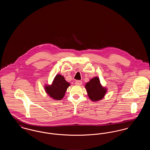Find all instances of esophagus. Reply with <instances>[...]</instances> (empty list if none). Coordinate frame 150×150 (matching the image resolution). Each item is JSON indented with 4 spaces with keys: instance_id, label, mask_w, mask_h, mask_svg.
I'll return each instance as SVG.
<instances>
[{
    "instance_id": "34e87169",
    "label": "esophagus",
    "mask_w": 150,
    "mask_h": 150,
    "mask_svg": "<svg viewBox=\"0 0 150 150\" xmlns=\"http://www.w3.org/2000/svg\"><path fill=\"white\" fill-rule=\"evenodd\" d=\"M75 84L77 86H81L82 84V81L81 80H76L75 81Z\"/></svg>"
}]
</instances>
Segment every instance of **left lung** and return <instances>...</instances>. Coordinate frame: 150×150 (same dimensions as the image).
Listing matches in <instances>:
<instances>
[{"instance_id":"left-lung-1","label":"left lung","mask_w":150,"mask_h":150,"mask_svg":"<svg viewBox=\"0 0 150 150\" xmlns=\"http://www.w3.org/2000/svg\"><path fill=\"white\" fill-rule=\"evenodd\" d=\"M86 88L89 98L95 102L102 100L107 92L106 88L101 86L98 77L92 79L88 82L86 84Z\"/></svg>"}]
</instances>
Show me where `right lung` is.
<instances>
[{
	"mask_svg": "<svg viewBox=\"0 0 150 150\" xmlns=\"http://www.w3.org/2000/svg\"><path fill=\"white\" fill-rule=\"evenodd\" d=\"M70 86V84L65 80L63 76L58 74L55 76L51 86H45V91L50 97L58 100L63 98L64 93Z\"/></svg>",
	"mask_w": 150,
	"mask_h": 150,
	"instance_id": "1",
	"label": "right lung"
}]
</instances>
